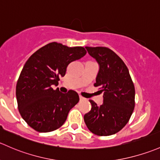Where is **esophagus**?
<instances>
[{
	"label": "esophagus",
	"mask_w": 160,
	"mask_h": 160,
	"mask_svg": "<svg viewBox=\"0 0 160 160\" xmlns=\"http://www.w3.org/2000/svg\"><path fill=\"white\" fill-rule=\"evenodd\" d=\"M85 99L83 98V97H81V96H80V100H84Z\"/></svg>",
	"instance_id": "obj_1"
}]
</instances>
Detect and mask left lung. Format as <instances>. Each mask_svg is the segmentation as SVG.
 <instances>
[{
    "instance_id": "8db88e82",
    "label": "left lung",
    "mask_w": 160,
    "mask_h": 160,
    "mask_svg": "<svg viewBox=\"0 0 160 160\" xmlns=\"http://www.w3.org/2000/svg\"><path fill=\"white\" fill-rule=\"evenodd\" d=\"M99 64L94 87L103 91V102L93 100L91 110L83 117L90 132L97 136L117 133L128 122L135 107V88L127 67L112 50L103 47H86Z\"/></svg>"
}]
</instances>
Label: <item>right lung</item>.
<instances>
[{"label": "right lung", "instance_id": "right-lung-1", "mask_svg": "<svg viewBox=\"0 0 160 160\" xmlns=\"http://www.w3.org/2000/svg\"><path fill=\"white\" fill-rule=\"evenodd\" d=\"M83 47L69 48L53 42L37 50L23 66L16 86L20 114L25 122L40 132L56 130L65 122L69 111L79 102L77 92L64 94L58 86L71 62L85 56Z\"/></svg>", "mask_w": 160, "mask_h": 160}]
</instances>
